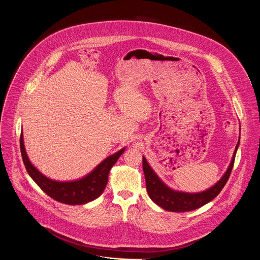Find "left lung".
I'll use <instances>...</instances> for the list:
<instances>
[{
	"label": "left lung",
	"instance_id": "1",
	"mask_svg": "<svg viewBox=\"0 0 260 260\" xmlns=\"http://www.w3.org/2000/svg\"><path fill=\"white\" fill-rule=\"evenodd\" d=\"M240 144V140L236 147L234 152V156L232 162L222 178L212 186L211 188L198 192V193H187L175 191L169 188L167 185L158 178V176L154 173V171L148 165L146 158L143 156V171L146 180V189L150 199L162 209L170 212H188L203 207L208 204L212 200H214L224 187L226 184L232 170L234 168L236 153Z\"/></svg>",
	"mask_w": 260,
	"mask_h": 260
}]
</instances>
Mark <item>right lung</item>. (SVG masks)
<instances>
[{
	"instance_id": "1",
	"label": "right lung",
	"mask_w": 260,
	"mask_h": 260,
	"mask_svg": "<svg viewBox=\"0 0 260 260\" xmlns=\"http://www.w3.org/2000/svg\"><path fill=\"white\" fill-rule=\"evenodd\" d=\"M125 148L107 157L86 177L71 182L53 181L37 170L28 160L23 145V136L20 135V151L24 167L36 184L51 199L67 205H83L98 199L108 183V175Z\"/></svg>"
}]
</instances>
